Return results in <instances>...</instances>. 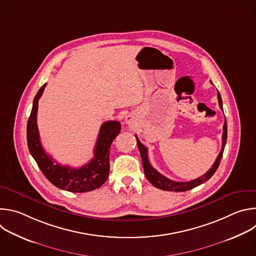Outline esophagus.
<instances>
[{
    "label": "esophagus",
    "instance_id": "34e87169",
    "mask_svg": "<svg viewBox=\"0 0 256 256\" xmlns=\"http://www.w3.org/2000/svg\"><path fill=\"white\" fill-rule=\"evenodd\" d=\"M126 122L128 124H134V116H130V114H128V116L126 118Z\"/></svg>",
    "mask_w": 256,
    "mask_h": 256
}]
</instances>
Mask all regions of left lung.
Listing matches in <instances>:
<instances>
[{
  "instance_id": "obj_1",
  "label": "left lung",
  "mask_w": 256,
  "mask_h": 256,
  "mask_svg": "<svg viewBox=\"0 0 256 256\" xmlns=\"http://www.w3.org/2000/svg\"><path fill=\"white\" fill-rule=\"evenodd\" d=\"M212 83V82H210ZM218 105H220V108L223 110V102H222V98L220 93L218 91ZM136 138V142H138V148L140 150V158H142V167H144V176L147 178L151 184L162 190H167V192H186V190H190L200 184H202L204 182L208 181L212 175L216 171L218 165H220L221 159L223 157V152L225 149V144L227 142V120L225 118V122H224V126H223V136H222V149L218 153L214 163L212 164V168L202 176L194 179L192 181H186V182H178V181H174L171 179H168L167 177L163 176L162 174H160L156 169L153 168V166L150 164L149 159H148V150L140 142V140Z\"/></svg>"
}]
</instances>
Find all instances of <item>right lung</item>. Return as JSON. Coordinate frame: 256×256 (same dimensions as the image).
<instances>
[{
  "label": "right lung",
  "instance_id": "add662e5",
  "mask_svg": "<svg viewBox=\"0 0 256 256\" xmlns=\"http://www.w3.org/2000/svg\"><path fill=\"white\" fill-rule=\"evenodd\" d=\"M46 86V84L42 85L35 95L27 122V144L30 154L54 186L70 192H87L99 188L108 178L109 152L114 140L120 132V124L109 120L101 126L94 148V157L89 163L80 168L62 166L44 150L36 122L38 99L42 97Z\"/></svg>",
  "mask_w": 256,
  "mask_h": 256
}]
</instances>
